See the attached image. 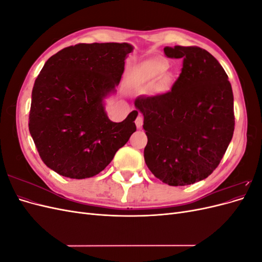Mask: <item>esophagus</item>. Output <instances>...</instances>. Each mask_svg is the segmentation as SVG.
<instances>
[{
    "label": "esophagus",
    "instance_id": "obj_1",
    "mask_svg": "<svg viewBox=\"0 0 262 262\" xmlns=\"http://www.w3.org/2000/svg\"><path fill=\"white\" fill-rule=\"evenodd\" d=\"M136 125L138 129H141L142 125H143V117H142L141 114H139V116L136 119Z\"/></svg>",
    "mask_w": 262,
    "mask_h": 262
}]
</instances>
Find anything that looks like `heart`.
I'll use <instances>...</instances> for the list:
<instances>
[{"label":"heart","instance_id":"obj_1","mask_svg":"<svg viewBox=\"0 0 262 262\" xmlns=\"http://www.w3.org/2000/svg\"><path fill=\"white\" fill-rule=\"evenodd\" d=\"M168 69V63L162 58H154L148 59L139 64L133 69L131 74V82L136 86H144L156 84V92L157 93H165L169 87V80L167 76L162 75L166 73ZM163 77L162 78L161 76Z\"/></svg>","mask_w":262,"mask_h":262}]
</instances>
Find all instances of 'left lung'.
Here are the masks:
<instances>
[{"label":"left lung","mask_w":262,"mask_h":262,"mask_svg":"<svg viewBox=\"0 0 262 262\" xmlns=\"http://www.w3.org/2000/svg\"><path fill=\"white\" fill-rule=\"evenodd\" d=\"M167 58L184 59L170 92L139 96L144 117V160L153 175L169 186L207 178L231 143L235 118L228 76L219 61L199 47H166Z\"/></svg>","instance_id":"obj_1"}]
</instances>
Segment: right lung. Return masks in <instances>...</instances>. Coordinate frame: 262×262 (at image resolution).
Returning a JSON list of instances; mask_svg holds the SVG:
<instances>
[{
    "instance_id": "right-lung-1",
    "label": "right lung",
    "mask_w": 262,
    "mask_h": 262,
    "mask_svg": "<svg viewBox=\"0 0 262 262\" xmlns=\"http://www.w3.org/2000/svg\"><path fill=\"white\" fill-rule=\"evenodd\" d=\"M132 51L126 42L78 43L45 63L31 93L29 132L42 162L59 175H97L137 131V110L114 122L105 107Z\"/></svg>"
}]
</instances>
